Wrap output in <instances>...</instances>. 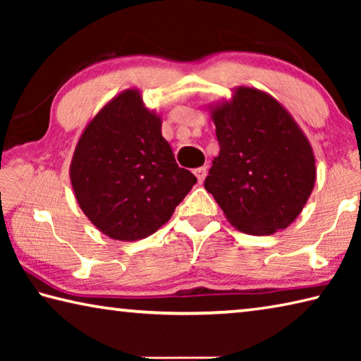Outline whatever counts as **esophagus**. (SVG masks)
Instances as JSON below:
<instances>
[{
    "instance_id": "esophagus-1",
    "label": "esophagus",
    "mask_w": 361,
    "mask_h": 361,
    "mask_svg": "<svg viewBox=\"0 0 361 361\" xmlns=\"http://www.w3.org/2000/svg\"><path fill=\"white\" fill-rule=\"evenodd\" d=\"M194 173H195V176H197V181H199V183H204L205 176H207V167H199V169H195V170H194Z\"/></svg>"
}]
</instances>
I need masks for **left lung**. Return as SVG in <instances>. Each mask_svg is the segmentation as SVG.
I'll use <instances>...</instances> for the list:
<instances>
[{
    "mask_svg": "<svg viewBox=\"0 0 361 361\" xmlns=\"http://www.w3.org/2000/svg\"><path fill=\"white\" fill-rule=\"evenodd\" d=\"M219 154L204 186L228 221L250 235L288 228L315 186V156L301 127L264 90L239 85L209 105Z\"/></svg>",
    "mask_w": 361,
    "mask_h": 361,
    "instance_id": "obj_1",
    "label": "left lung"
}]
</instances>
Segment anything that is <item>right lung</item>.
I'll list each match as a JSON object with an SVG mask.
<instances>
[{"instance_id":"right-lung-1","label":"right lung","mask_w":361,"mask_h":361,"mask_svg":"<svg viewBox=\"0 0 361 361\" xmlns=\"http://www.w3.org/2000/svg\"><path fill=\"white\" fill-rule=\"evenodd\" d=\"M162 119L138 89L122 90L78 140L70 180L84 215L114 240L145 239L172 218L197 178L175 162Z\"/></svg>"}]
</instances>
